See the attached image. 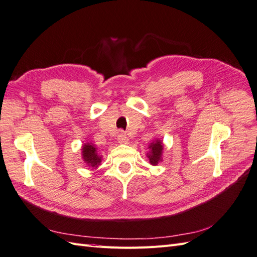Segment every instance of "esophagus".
Segmentation results:
<instances>
[{
    "label": "esophagus",
    "instance_id": "esophagus-1",
    "mask_svg": "<svg viewBox=\"0 0 257 257\" xmlns=\"http://www.w3.org/2000/svg\"><path fill=\"white\" fill-rule=\"evenodd\" d=\"M118 141L119 143L123 144V143H127V137L126 135L124 134L123 131H119V134H118Z\"/></svg>",
    "mask_w": 257,
    "mask_h": 257
}]
</instances>
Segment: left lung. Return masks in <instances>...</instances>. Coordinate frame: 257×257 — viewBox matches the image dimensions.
Segmentation results:
<instances>
[{"instance_id":"1","label":"left lung","mask_w":257,"mask_h":257,"mask_svg":"<svg viewBox=\"0 0 257 257\" xmlns=\"http://www.w3.org/2000/svg\"><path fill=\"white\" fill-rule=\"evenodd\" d=\"M151 149V152L148 155L149 158V161L152 165H157L158 163L162 160L161 155H162V150H163V145L162 142L157 141L155 143L151 144V146L149 147Z\"/></svg>"}]
</instances>
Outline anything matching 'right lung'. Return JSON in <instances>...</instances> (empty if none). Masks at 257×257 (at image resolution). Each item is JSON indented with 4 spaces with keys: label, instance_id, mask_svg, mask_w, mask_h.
I'll return each mask as SVG.
<instances>
[{
    "label": "right lung",
    "instance_id": "obj_1",
    "mask_svg": "<svg viewBox=\"0 0 257 257\" xmlns=\"http://www.w3.org/2000/svg\"><path fill=\"white\" fill-rule=\"evenodd\" d=\"M82 158L84 162H87L88 165H91L92 167H95L99 164L100 158L96 152V148L90 145V144H84L82 147Z\"/></svg>",
    "mask_w": 257,
    "mask_h": 257
}]
</instances>
